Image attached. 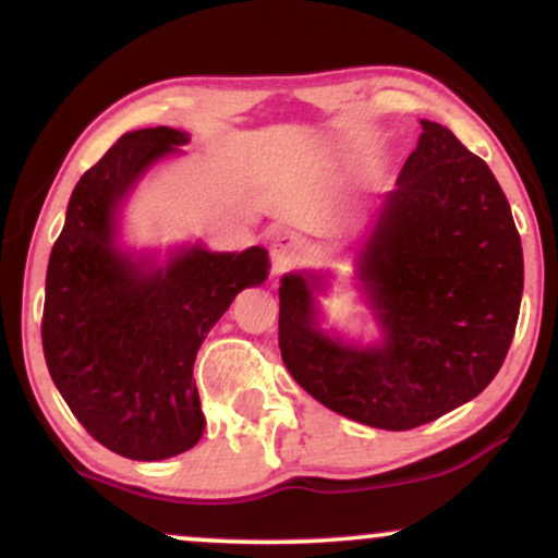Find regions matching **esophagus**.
Masks as SVG:
<instances>
[{"label": "esophagus", "mask_w": 558, "mask_h": 558, "mask_svg": "<svg viewBox=\"0 0 558 558\" xmlns=\"http://www.w3.org/2000/svg\"><path fill=\"white\" fill-rule=\"evenodd\" d=\"M306 252V239L304 235L293 233V230H280L272 239V259L278 270H286L293 262H299Z\"/></svg>", "instance_id": "34e87169"}]
</instances>
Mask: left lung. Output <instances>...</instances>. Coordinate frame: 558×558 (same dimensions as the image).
<instances>
[{
    "label": "left lung",
    "instance_id": "obj_1",
    "mask_svg": "<svg viewBox=\"0 0 558 558\" xmlns=\"http://www.w3.org/2000/svg\"><path fill=\"white\" fill-rule=\"evenodd\" d=\"M360 252L380 343L317 323L323 275L280 280V356L312 399L380 430H412L488 388L520 317L524 265L511 207L488 165L433 120Z\"/></svg>",
    "mask_w": 558,
    "mask_h": 558
}]
</instances>
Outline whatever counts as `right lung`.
Segmentation results:
<instances>
[{
  "mask_svg": "<svg viewBox=\"0 0 558 558\" xmlns=\"http://www.w3.org/2000/svg\"><path fill=\"white\" fill-rule=\"evenodd\" d=\"M175 128L118 138L70 196L47 267L41 343L57 390L94 440L136 462L175 457L204 433L196 351L270 259L178 248L165 265L118 248V207L151 165L181 151Z\"/></svg>",
  "mask_w": 558,
  "mask_h": 558,
  "instance_id": "add662e5",
  "label": "right lung"
}]
</instances>
